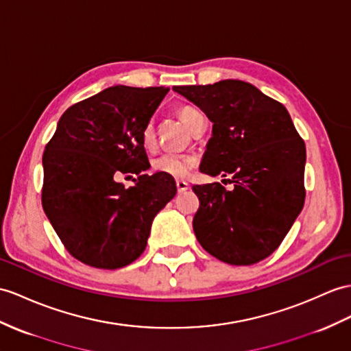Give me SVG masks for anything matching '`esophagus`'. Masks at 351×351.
Returning <instances> with one entry per match:
<instances>
[{
    "label": "esophagus",
    "instance_id": "esophagus-1",
    "mask_svg": "<svg viewBox=\"0 0 351 351\" xmlns=\"http://www.w3.org/2000/svg\"><path fill=\"white\" fill-rule=\"evenodd\" d=\"M176 186H177V192L178 193L186 192L187 189H189V183L184 182V180H176Z\"/></svg>",
    "mask_w": 351,
    "mask_h": 351
}]
</instances>
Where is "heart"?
<instances>
[{
	"instance_id": "b5f03b06",
	"label": "heart",
	"mask_w": 351,
	"mask_h": 351,
	"mask_svg": "<svg viewBox=\"0 0 351 351\" xmlns=\"http://www.w3.org/2000/svg\"><path fill=\"white\" fill-rule=\"evenodd\" d=\"M182 121L189 126L193 121L195 116L199 114V111L193 107H182L180 111ZM156 141V134H155V125L153 122H147L143 126L141 130V144L146 149H152L155 146ZM196 165V158L192 155H186V153H178V152H164L160 153L159 156L152 160V168L159 174L169 176L174 178H184L191 174V171Z\"/></svg>"
}]
</instances>
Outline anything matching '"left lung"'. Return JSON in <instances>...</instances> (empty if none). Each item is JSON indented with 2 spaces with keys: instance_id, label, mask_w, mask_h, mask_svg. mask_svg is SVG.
<instances>
[{
  "instance_id": "obj_1",
  "label": "left lung",
  "mask_w": 351,
  "mask_h": 351,
  "mask_svg": "<svg viewBox=\"0 0 351 351\" xmlns=\"http://www.w3.org/2000/svg\"><path fill=\"white\" fill-rule=\"evenodd\" d=\"M213 122L199 169L228 178L196 184V240L230 265H253L274 252L305 201V144L278 101L241 80L174 86Z\"/></svg>"
}]
</instances>
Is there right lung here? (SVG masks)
Instances as JSON below:
<instances>
[{
	"label": "right lung",
	"mask_w": 351,
	"mask_h": 351,
	"mask_svg": "<svg viewBox=\"0 0 351 351\" xmlns=\"http://www.w3.org/2000/svg\"><path fill=\"white\" fill-rule=\"evenodd\" d=\"M168 88L111 86L61 116L43 155L41 204L73 258L117 269L140 258L152 221L177 193L173 177L147 176L141 130ZM135 173L128 190L115 182Z\"/></svg>",
	"instance_id": "obj_1"
}]
</instances>
